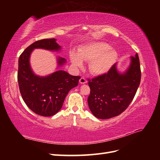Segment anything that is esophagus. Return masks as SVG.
Here are the masks:
<instances>
[{
    "instance_id": "obj_1",
    "label": "esophagus",
    "mask_w": 160,
    "mask_h": 160,
    "mask_svg": "<svg viewBox=\"0 0 160 160\" xmlns=\"http://www.w3.org/2000/svg\"><path fill=\"white\" fill-rule=\"evenodd\" d=\"M80 84H85L87 82V80L85 79L84 77H81V78L80 79Z\"/></svg>"
}]
</instances>
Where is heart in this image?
<instances>
[{
  "label": "heart",
  "instance_id": "b5f03b06",
  "mask_svg": "<svg viewBox=\"0 0 160 160\" xmlns=\"http://www.w3.org/2000/svg\"><path fill=\"white\" fill-rule=\"evenodd\" d=\"M71 62L77 68L82 67L83 60L89 62V69L91 73L102 75L109 70L117 60L116 51L109 48L108 44L95 42L84 46L78 53L72 52L70 54Z\"/></svg>",
  "mask_w": 160,
  "mask_h": 160
}]
</instances>
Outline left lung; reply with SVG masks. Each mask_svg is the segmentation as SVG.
I'll return each instance as SVG.
<instances>
[{
  "label": "left lung",
  "mask_w": 160,
  "mask_h": 160,
  "mask_svg": "<svg viewBox=\"0 0 160 160\" xmlns=\"http://www.w3.org/2000/svg\"><path fill=\"white\" fill-rule=\"evenodd\" d=\"M131 60L124 73H119L113 64L107 73L88 79L91 91L87 101L94 116L103 120L118 116L131 104L141 80L138 53Z\"/></svg>",
  "instance_id": "8db88e82"
}]
</instances>
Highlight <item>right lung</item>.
I'll return each instance as SVG.
<instances>
[{"label":"right lung","mask_w":160,"mask_h":160,"mask_svg":"<svg viewBox=\"0 0 160 160\" xmlns=\"http://www.w3.org/2000/svg\"><path fill=\"white\" fill-rule=\"evenodd\" d=\"M36 48L59 51L60 46L58 45L55 38L42 39L25 49L18 60L19 89L24 102L30 109L41 116L49 117L61 109L67 93L78 85L80 77L71 76L62 70L57 71L46 77L36 76L29 64L30 54ZM65 62L63 58L58 59L59 66Z\"/></svg>","instance_id":"obj_1"}]
</instances>
